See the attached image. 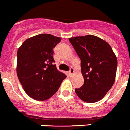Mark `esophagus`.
Listing matches in <instances>:
<instances>
[{
  "mask_svg": "<svg viewBox=\"0 0 130 130\" xmlns=\"http://www.w3.org/2000/svg\"><path fill=\"white\" fill-rule=\"evenodd\" d=\"M73 73H74V69H73L72 67L70 68V70H69L70 75H72Z\"/></svg>",
  "mask_w": 130,
  "mask_h": 130,
  "instance_id": "esophagus-1",
  "label": "esophagus"
}]
</instances>
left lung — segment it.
<instances>
[{"mask_svg": "<svg viewBox=\"0 0 130 130\" xmlns=\"http://www.w3.org/2000/svg\"><path fill=\"white\" fill-rule=\"evenodd\" d=\"M81 60L84 83L75 93L81 100L94 103L102 99L114 84L117 58L110 45L103 39L88 35L70 38Z\"/></svg>", "mask_w": 130, "mask_h": 130, "instance_id": "1", "label": "left lung"}]
</instances>
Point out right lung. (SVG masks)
Wrapping results in <instances>:
<instances>
[{
	"mask_svg": "<svg viewBox=\"0 0 130 130\" xmlns=\"http://www.w3.org/2000/svg\"><path fill=\"white\" fill-rule=\"evenodd\" d=\"M61 38L43 34L26 40L17 51V74L26 93L43 101L54 95L67 77L56 67L54 48Z\"/></svg>",
	"mask_w": 130,
	"mask_h": 130,
	"instance_id": "obj_1",
	"label": "right lung"
}]
</instances>
